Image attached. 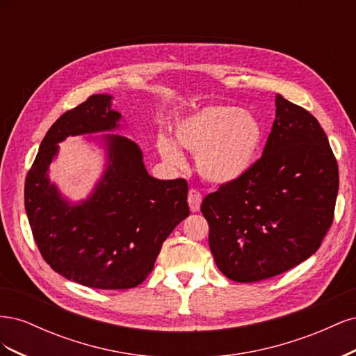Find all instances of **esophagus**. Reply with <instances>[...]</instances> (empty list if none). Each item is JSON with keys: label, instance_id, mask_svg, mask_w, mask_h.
I'll list each match as a JSON object with an SVG mask.
<instances>
[{"label": "esophagus", "instance_id": "obj_1", "mask_svg": "<svg viewBox=\"0 0 356 356\" xmlns=\"http://www.w3.org/2000/svg\"><path fill=\"white\" fill-rule=\"evenodd\" d=\"M200 203H202V195L197 190L191 188L188 191V207L191 212H197L200 209Z\"/></svg>", "mask_w": 356, "mask_h": 356}]
</instances>
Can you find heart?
<instances>
[{"label": "heart", "mask_w": 356, "mask_h": 356, "mask_svg": "<svg viewBox=\"0 0 356 356\" xmlns=\"http://www.w3.org/2000/svg\"><path fill=\"white\" fill-rule=\"evenodd\" d=\"M263 136V126L252 114L229 105L207 106L175 126L177 143L196 156L200 177L217 186L232 184L248 174L260 154ZM157 148L169 165H186L168 136H159Z\"/></svg>", "instance_id": "1"}]
</instances>
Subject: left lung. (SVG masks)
I'll use <instances>...</instances> for the list:
<instances>
[{
  "instance_id": "8db88e82",
  "label": "left lung",
  "mask_w": 356,
  "mask_h": 356,
  "mask_svg": "<svg viewBox=\"0 0 356 356\" xmlns=\"http://www.w3.org/2000/svg\"><path fill=\"white\" fill-rule=\"evenodd\" d=\"M263 156L203 199L215 264L234 282L281 275L318 251L334 220L339 168L319 122L276 96Z\"/></svg>"
}]
</instances>
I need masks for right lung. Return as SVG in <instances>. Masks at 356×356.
<instances>
[{"label":"right lung","mask_w":356,"mask_h":356,"mask_svg":"<svg viewBox=\"0 0 356 356\" xmlns=\"http://www.w3.org/2000/svg\"><path fill=\"white\" fill-rule=\"evenodd\" d=\"M111 98L92 95L53 123L26 175L25 209L53 270L84 286L129 289L145 281L161 245L190 215L187 181L148 175L141 149L118 135H105L108 161L88 200L63 199L47 174L63 139L118 127Z\"/></svg>","instance_id":"add662e5"}]
</instances>
